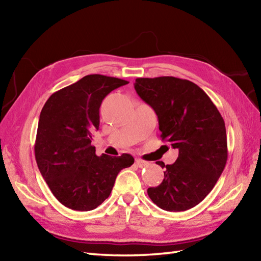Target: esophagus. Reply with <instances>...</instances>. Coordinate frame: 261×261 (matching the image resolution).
Masks as SVG:
<instances>
[{
  "label": "esophagus",
  "mask_w": 261,
  "mask_h": 261,
  "mask_svg": "<svg viewBox=\"0 0 261 261\" xmlns=\"http://www.w3.org/2000/svg\"><path fill=\"white\" fill-rule=\"evenodd\" d=\"M136 164H137L138 167H143V166L147 165V162H145V160H142L140 158H137L136 159Z\"/></svg>",
  "instance_id": "obj_1"
}]
</instances>
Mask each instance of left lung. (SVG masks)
<instances>
[{
	"label": "left lung",
	"instance_id": "obj_1",
	"mask_svg": "<svg viewBox=\"0 0 261 261\" xmlns=\"http://www.w3.org/2000/svg\"><path fill=\"white\" fill-rule=\"evenodd\" d=\"M135 88L154 110L162 140L178 149L162 184L148 188L151 201L165 211L196 206L213 190L228 160L224 120L201 87L173 76L137 79Z\"/></svg>",
	"mask_w": 261,
	"mask_h": 261
}]
</instances>
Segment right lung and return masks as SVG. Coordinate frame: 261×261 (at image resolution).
<instances>
[{"label":"right lung","instance_id":"1","mask_svg":"<svg viewBox=\"0 0 261 261\" xmlns=\"http://www.w3.org/2000/svg\"><path fill=\"white\" fill-rule=\"evenodd\" d=\"M129 82L87 75L55 92L39 118L35 154L54 196L74 211H91L107 199L116 176L134 157H97L92 137L99 125V107L110 92Z\"/></svg>","mask_w":261,"mask_h":261}]
</instances>
